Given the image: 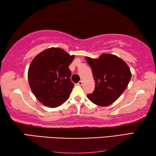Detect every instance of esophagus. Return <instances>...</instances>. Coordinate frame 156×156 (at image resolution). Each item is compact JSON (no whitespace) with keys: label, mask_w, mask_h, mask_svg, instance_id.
Masks as SVG:
<instances>
[{"label":"esophagus","mask_w":156,"mask_h":156,"mask_svg":"<svg viewBox=\"0 0 156 156\" xmlns=\"http://www.w3.org/2000/svg\"><path fill=\"white\" fill-rule=\"evenodd\" d=\"M77 84H78V85H80V86H81V85H82V84H83V81H82V80H80V81H79V82H78V83H77Z\"/></svg>","instance_id":"1"}]
</instances>
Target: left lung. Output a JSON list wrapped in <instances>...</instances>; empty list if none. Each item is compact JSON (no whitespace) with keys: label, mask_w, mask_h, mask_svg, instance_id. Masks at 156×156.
I'll list each match as a JSON object with an SVG mask.
<instances>
[{"label":"left lung","mask_w":156,"mask_h":156,"mask_svg":"<svg viewBox=\"0 0 156 156\" xmlns=\"http://www.w3.org/2000/svg\"><path fill=\"white\" fill-rule=\"evenodd\" d=\"M95 80V89L88 98L99 106H109L120 96L131 80L128 65L119 57L103 54L98 59L87 57Z\"/></svg>","instance_id":"8db88e82"}]
</instances>
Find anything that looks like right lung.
Here are the masks:
<instances>
[{
    "label": "right lung",
    "mask_w": 156,
    "mask_h": 156,
    "mask_svg": "<svg viewBox=\"0 0 156 156\" xmlns=\"http://www.w3.org/2000/svg\"><path fill=\"white\" fill-rule=\"evenodd\" d=\"M74 56L60 48H49L34 58L28 71V80L34 96L42 104L57 107L68 99L74 84L69 66Z\"/></svg>",
    "instance_id": "obj_1"
}]
</instances>
